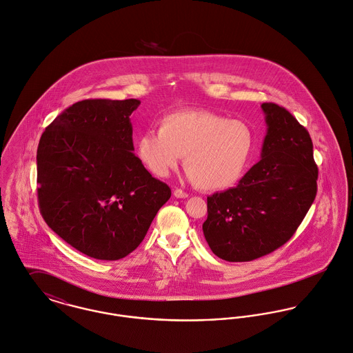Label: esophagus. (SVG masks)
<instances>
[{
	"label": "esophagus",
	"instance_id": "esophagus-1",
	"mask_svg": "<svg viewBox=\"0 0 353 353\" xmlns=\"http://www.w3.org/2000/svg\"><path fill=\"white\" fill-rule=\"evenodd\" d=\"M173 195H174V197H177V199H185V197H188V194L184 192V191L180 190V188H176L174 192H173Z\"/></svg>",
	"mask_w": 353,
	"mask_h": 353
}]
</instances>
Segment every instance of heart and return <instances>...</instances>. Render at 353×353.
I'll list each match as a JSON object with an SVG mask.
<instances>
[{"label":"heart","instance_id":"obj_1","mask_svg":"<svg viewBox=\"0 0 353 353\" xmlns=\"http://www.w3.org/2000/svg\"><path fill=\"white\" fill-rule=\"evenodd\" d=\"M256 150L253 128L210 111H180L159 120L158 131L137 141V154L158 177H166L181 157L188 176L204 191H222L243 176Z\"/></svg>","mask_w":353,"mask_h":353}]
</instances>
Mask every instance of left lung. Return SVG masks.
<instances>
[{
  "label": "left lung",
  "instance_id": "obj_1",
  "mask_svg": "<svg viewBox=\"0 0 353 353\" xmlns=\"http://www.w3.org/2000/svg\"><path fill=\"white\" fill-rule=\"evenodd\" d=\"M267 123L261 159L238 185L207 197L203 233L212 253L252 261L284 245L316 195L318 168L307 130L285 108L261 104Z\"/></svg>",
  "mask_w": 353,
  "mask_h": 353
}]
</instances>
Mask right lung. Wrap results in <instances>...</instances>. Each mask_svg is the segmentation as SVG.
<instances>
[{
  "mask_svg": "<svg viewBox=\"0 0 353 353\" xmlns=\"http://www.w3.org/2000/svg\"><path fill=\"white\" fill-rule=\"evenodd\" d=\"M137 99L82 100L41 134L38 200L48 228L81 253L119 260L143 241L170 188L137 157Z\"/></svg>",
  "mask_w": 353,
  "mask_h": 353,
  "instance_id": "1",
  "label": "right lung"
}]
</instances>
